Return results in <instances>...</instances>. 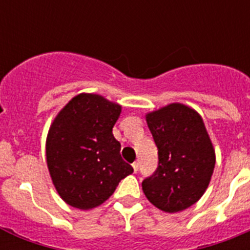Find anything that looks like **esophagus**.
<instances>
[{
	"mask_svg": "<svg viewBox=\"0 0 250 250\" xmlns=\"http://www.w3.org/2000/svg\"><path fill=\"white\" fill-rule=\"evenodd\" d=\"M132 169H134V171H138L139 170V163L138 161H135V163H132Z\"/></svg>",
	"mask_w": 250,
	"mask_h": 250,
	"instance_id": "34e87169",
	"label": "esophagus"
}]
</instances>
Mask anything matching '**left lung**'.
<instances>
[{"instance_id":"obj_1","label":"left lung","mask_w":250,"mask_h":250,"mask_svg":"<svg viewBox=\"0 0 250 250\" xmlns=\"http://www.w3.org/2000/svg\"><path fill=\"white\" fill-rule=\"evenodd\" d=\"M146 123L159 164L143 182L145 196L167 213L184 210L202 198L215 167L204 121L194 109L175 103L146 114Z\"/></svg>"}]
</instances>
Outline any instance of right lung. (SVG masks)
Returning <instances> with one entry per match:
<instances>
[{"label": "right lung", "mask_w": 250, "mask_h": 250, "mask_svg": "<svg viewBox=\"0 0 250 250\" xmlns=\"http://www.w3.org/2000/svg\"><path fill=\"white\" fill-rule=\"evenodd\" d=\"M121 106L96 94L72 98L51 124L46 160L51 179L65 203L92 209L109 199L121 179L134 171L123 160L112 135Z\"/></svg>", "instance_id": "add662e5"}]
</instances>
